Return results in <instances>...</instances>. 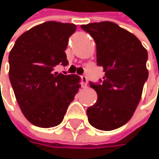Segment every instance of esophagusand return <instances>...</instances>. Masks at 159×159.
<instances>
[{
  "label": "esophagus",
  "mask_w": 159,
  "mask_h": 159,
  "mask_svg": "<svg viewBox=\"0 0 159 159\" xmlns=\"http://www.w3.org/2000/svg\"><path fill=\"white\" fill-rule=\"evenodd\" d=\"M81 84H82V87H86L87 86V79L84 75L81 76Z\"/></svg>",
  "instance_id": "obj_1"
}]
</instances>
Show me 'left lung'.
<instances>
[{
    "label": "left lung",
    "mask_w": 159,
    "mask_h": 159,
    "mask_svg": "<svg viewBox=\"0 0 159 159\" xmlns=\"http://www.w3.org/2000/svg\"><path fill=\"white\" fill-rule=\"evenodd\" d=\"M97 45V62L105 76L90 82L98 94L95 105L86 111L89 123L102 131L121 127L133 117L148 78L147 50L131 32L113 22L82 25Z\"/></svg>",
    "instance_id": "left-lung-1"
}]
</instances>
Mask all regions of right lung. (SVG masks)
Returning a JSON list of instances; mask_svg holds the SVG:
<instances>
[{
	"mask_svg": "<svg viewBox=\"0 0 159 159\" xmlns=\"http://www.w3.org/2000/svg\"><path fill=\"white\" fill-rule=\"evenodd\" d=\"M76 25L48 21L22 34L9 54V79L24 116L41 128L59 125L81 87L80 76L57 74Z\"/></svg>",
	"mask_w": 159,
	"mask_h": 159,
	"instance_id": "obj_1",
	"label": "right lung"
}]
</instances>
